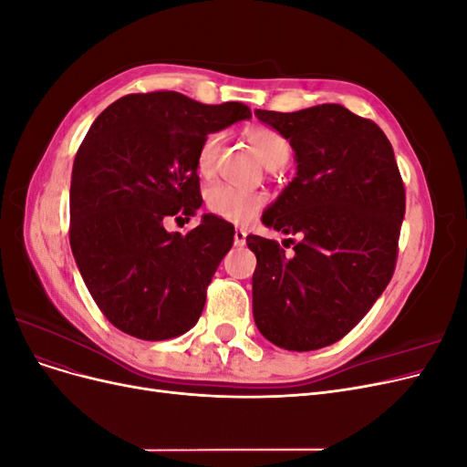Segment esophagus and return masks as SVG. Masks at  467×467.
I'll list each match as a JSON object with an SVG mask.
<instances>
[{"mask_svg": "<svg viewBox=\"0 0 467 467\" xmlns=\"http://www.w3.org/2000/svg\"><path fill=\"white\" fill-rule=\"evenodd\" d=\"M245 239H247V232L245 230L237 228L234 232V244H235V247H244L245 245Z\"/></svg>", "mask_w": 467, "mask_h": 467, "instance_id": "1", "label": "esophagus"}]
</instances>
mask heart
Masks as SVG:
<instances>
[{
	"mask_svg": "<svg viewBox=\"0 0 467 467\" xmlns=\"http://www.w3.org/2000/svg\"><path fill=\"white\" fill-rule=\"evenodd\" d=\"M245 138L257 158L263 161L266 169H276L285 165L290 155L288 140L271 126L255 124L245 130ZM222 150V134L210 132L202 138V142L196 151V171L201 177H210L214 173L218 155ZM266 204V196L263 192L239 191L230 185H212L206 191V206L216 216L230 220L235 223H247L255 218L263 206Z\"/></svg>",
	"mask_w": 467,
	"mask_h": 467,
	"instance_id": "b5f03b06",
	"label": "heart"
}]
</instances>
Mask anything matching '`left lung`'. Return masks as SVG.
<instances>
[{
	"label": "left lung",
	"instance_id": "8db88e82",
	"mask_svg": "<svg viewBox=\"0 0 467 467\" xmlns=\"http://www.w3.org/2000/svg\"><path fill=\"white\" fill-rule=\"evenodd\" d=\"M255 117L290 140L298 163L263 222L300 242L285 239L294 244L286 255L273 239L247 235L257 257L253 317L273 345L316 350L343 338L389 285L405 187L386 134L343 105Z\"/></svg>",
	"mask_w": 467,
	"mask_h": 467
}]
</instances>
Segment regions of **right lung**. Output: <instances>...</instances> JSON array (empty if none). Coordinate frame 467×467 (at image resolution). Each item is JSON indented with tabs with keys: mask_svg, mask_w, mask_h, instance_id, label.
Instances as JSON below:
<instances>
[{
	"mask_svg": "<svg viewBox=\"0 0 467 467\" xmlns=\"http://www.w3.org/2000/svg\"><path fill=\"white\" fill-rule=\"evenodd\" d=\"M244 119H251L244 103L202 105L177 91L126 95L95 119L72 169L69 245L117 329L165 341L199 321L234 225L204 214L181 235L163 220L196 214L202 138Z\"/></svg>",
	"mask_w": 467,
	"mask_h": 467,
	"instance_id": "1",
	"label": "right lung"
}]
</instances>
